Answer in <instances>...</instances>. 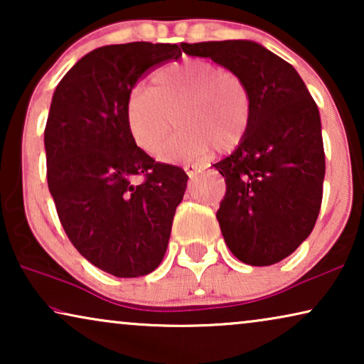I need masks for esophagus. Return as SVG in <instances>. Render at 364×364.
I'll use <instances>...</instances> for the list:
<instances>
[{
	"instance_id": "1",
	"label": "esophagus",
	"mask_w": 364,
	"mask_h": 364,
	"mask_svg": "<svg viewBox=\"0 0 364 364\" xmlns=\"http://www.w3.org/2000/svg\"><path fill=\"white\" fill-rule=\"evenodd\" d=\"M183 171L187 172V176L191 178H196L198 173H200V167L193 166V164H186V166H183Z\"/></svg>"
}]
</instances>
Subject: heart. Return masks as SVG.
I'll return each instance as SVG.
<instances>
[{
  "label": "heart",
  "mask_w": 364,
  "mask_h": 364,
  "mask_svg": "<svg viewBox=\"0 0 364 364\" xmlns=\"http://www.w3.org/2000/svg\"><path fill=\"white\" fill-rule=\"evenodd\" d=\"M173 116L178 131L161 149L164 161L205 157L215 146L232 151L250 126V94L237 73L203 59L171 64L154 74L152 91L137 86L127 94V129L142 151H159Z\"/></svg>",
  "instance_id": "heart-1"
}]
</instances>
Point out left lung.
Returning <instances> with one entry per match:
<instances>
[{"mask_svg":"<svg viewBox=\"0 0 364 364\" xmlns=\"http://www.w3.org/2000/svg\"><path fill=\"white\" fill-rule=\"evenodd\" d=\"M181 48L188 56L210 58L245 82L252 104L247 136L213 164L227 183L217 220L238 260L278 263L306 240L320 213L325 151L316 104L296 69L255 41Z\"/></svg>","mask_w":364,"mask_h":364,"instance_id":"obj_1","label":"left lung"}]
</instances>
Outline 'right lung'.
<instances>
[{"label": "right lung", "instance_id": "right-lung-1", "mask_svg": "<svg viewBox=\"0 0 364 364\" xmlns=\"http://www.w3.org/2000/svg\"><path fill=\"white\" fill-rule=\"evenodd\" d=\"M181 56L168 43L97 48L53 94L44 129L49 192L76 250L114 277H142L161 265L186 193L187 173L147 156L126 122L127 94L139 79Z\"/></svg>", "mask_w": 364, "mask_h": 364}]
</instances>
